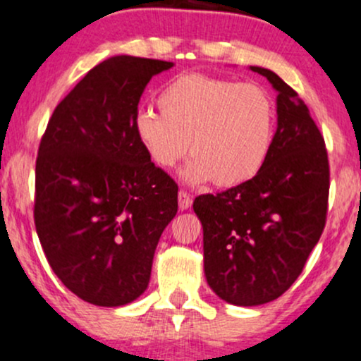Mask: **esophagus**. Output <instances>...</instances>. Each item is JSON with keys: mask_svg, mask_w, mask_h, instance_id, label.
<instances>
[{"mask_svg": "<svg viewBox=\"0 0 361 361\" xmlns=\"http://www.w3.org/2000/svg\"><path fill=\"white\" fill-rule=\"evenodd\" d=\"M191 204H192L191 196H189L185 191H179V210L180 212L188 210V208L191 207Z\"/></svg>", "mask_w": 361, "mask_h": 361, "instance_id": "1", "label": "esophagus"}]
</instances>
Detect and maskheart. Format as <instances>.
Listing matches in <instances>:
<instances>
[{
  "instance_id": "obj_1",
  "label": "heart",
  "mask_w": 361,
  "mask_h": 361,
  "mask_svg": "<svg viewBox=\"0 0 361 361\" xmlns=\"http://www.w3.org/2000/svg\"><path fill=\"white\" fill-rule=\"evenodd\" d=\"M161 115L141 111L133 129L149 160L172 169L188 149L182 170L191 184L212 180L238 188L263 169L275 137L272 96L257 84H239L204 73H182L158 94Z\"/></svg>"
}]
</instances>
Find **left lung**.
Instances as JSON below:
<instances>
[{
	"label": "left lung",
	"instance_id": "8db88e82",
	"mask_svg": "<svg viewBox=\"0 0 361 361\" xmlns=\"http://www.w3.org/2000/svg\"><path fill=\"white\" fill-rule=\"evenodd\" d=\"M277 91V130L251 180L192 203L203 226L208 286L235 306L277 300L303 270L325 227L329 160L298 92L269 68L250 67Z\"/></svg>",
	"mask_w": 361,
	"mask_h": 361
}]
</instances>
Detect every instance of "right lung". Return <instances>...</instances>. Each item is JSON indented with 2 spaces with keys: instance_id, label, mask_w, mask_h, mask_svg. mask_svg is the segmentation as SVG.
I'll return each instance as SVG.
<instances>
[{
  "instance_id": "add662e5",
  "label": "right lung",
  "mask_w": 361,
  "mask_h": 361,
  "mask_svg": "<svg viewBox=\"0 0 361 361\" xmlns=\"http://www.w3.org/2000/svg\"><path fill=\"white\" fill-rule=\"evenodd\" d=\"M172 61L111 56L49 118L36 160L34 222L49 267L80 300L122 306L148 288L154 250L177 213V184L134 135L151 77Z\"/></svg>"
}]
</instances>
